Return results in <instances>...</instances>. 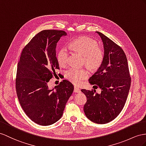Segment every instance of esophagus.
I'll use <instances>...</instances> for the list:
<instances>
[{
	"instance_id": "1",
	"label": "esophagus",
	"mask_w": 146,
	"mask_h": 146,
	"mask_svg": "<svg viewBox=\"0 0 146 146\" xmlns=\"http://www.w3.org/2000/svg\"><path fill=\"white\" fill-rule=\"evenodd\" d=\"M81 92V91H80V89L78 88V87H76V86H74V92H76V93H79V92Z\"/></svg>"
}]
</instances>
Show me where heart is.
Returning <instances> with one entry per match:
<instances>
[{
	"mask_svg": "<svg viewBox=\"0 0 146 146\" xmlns=\"http://www.w3.org/2000/svg\"><path fill=\"white\" fill-rule=\"evenodd\" d=\"M69 48L73 52L83 55V64L90 70H98L102 65L104 58V52L96 40L89 37H81L72 40L69 44ZM68 50L66 47L62 48L57 54L59 65L66 66L68 64ZM65 76L72 83L78 85L87 79L89 73L84 68H72L66 71Z\"/></svg>",
	"mask_w": 146,
	"mask_h": 146,
	"instance_id": "1",
	"label": "heart"
}]
</instances>
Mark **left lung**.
<instances>
[{
	"mask_svg": "<svg viewBox=\"0 0 146 146\" xmlns=\"http://www.w3.org/2000/svg\"><path fill=\"white\" fill-rule=\"evenodd\" d=\"M104 44V58L102 65L89 78V83L101 89H81L87 98L84 111L87 118L98 124L114 119L124 107L131 86L128 61L124 51L102 33L97 31Z\"/></svg>",
	"mask_w": 146,
	"mask_h": 146,
	"instance_id": "obj_1",
	"label": "left lung"
}]
</instances>
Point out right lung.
Segmentation results:
<instances>
[{
	"label": "right lung",
	"mask_w": 146,
	"mask_h": 146,
	"mask_svg": "<svg viewBox=\"0 0 146 146\" xmlns=\"http://www.w3.org/2000/svg\"><path fill=\"white\" fill-rule=\"evenodd\" d=\"M64 31L48 29L37 34L23 49L18 63L16 91L25 113L33 121L48 126L63 115L65 105L74 90L63 80L49 89L48 83L59 69L56 57L57 43Z\"/></svg>",
	"instance_id": "obj_1"
}]
</instances>
